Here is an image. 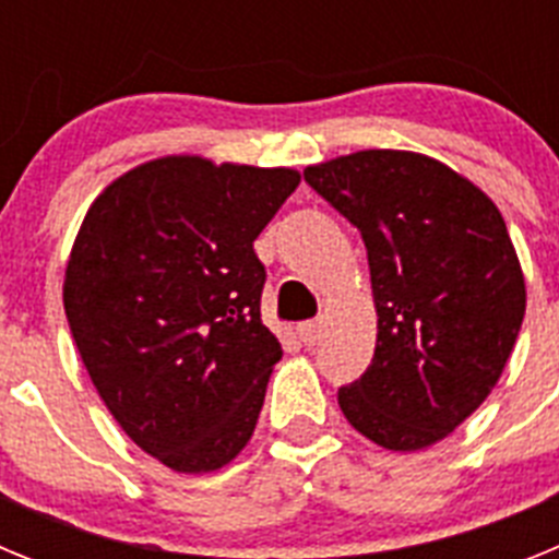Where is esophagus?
I'll list each match as a JSON object with an SVG mask.
<instances>
[{
  "label": "esophagus",
  "mask_w": 559,
  "mask_h": 559,
  "mask_svg": "<svg viewBox=\"0 0 559 559\" xmlns=\"http://www.w3.org/2000/svg\"><path fill=\"white\" fill-rule=\"evenodd\" d=\"M324 324L322 322H302L299 324V338L305 341V347H316L322 341Z\"/></svg>",
  "instance_id": "esophagus-1"
}]
</instances>
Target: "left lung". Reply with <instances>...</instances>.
I'll return each instance as SVG.
<instances>
[{"instance_id": "8db88e82", "label": "left lung", "mask_w": 559, "mask_h": 559, "mask_svg": "<svg viewBox=\"0 0 559 559\" xmlns=\"http://www.w3.org/2000/svg\"><path fill=\"white\" fill-rule=\"evenodd\" d=\"M305 181L360 231L372 274V364L338 389L349 426L389 451H423L481 406L526 313L501 212L473 181L412 151H358Z\"/></svg>"}]
</instances>
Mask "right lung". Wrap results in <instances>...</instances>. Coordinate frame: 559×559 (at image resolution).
<instances>
[{
	"label": "right lung",
	"instance_id": "add662e5",
	"mask_svg": "<svg viewBox=\"0 0 559 559\" xmlns=\"http://www.w3.org/2000/svg\"><path fill=\"white\" fill-rule=\"evenodd\" d=\"M299 187L290 167L162 156L88 206L63 310L122 431L176 473H212L251 439L283 358L260 319L257 235Z\"/></svg>",
	"mask_w": 559,
	"mask_h": 559
}]
</instances>
